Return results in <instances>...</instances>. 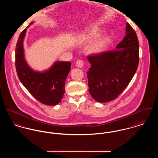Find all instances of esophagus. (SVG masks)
I'll list each match as a JSON object with an SVG mask.
<instances>
[{
    "label": "esophagus",
    "instance_id": "34e87169",
    "mask_svg": "<svg viewBox=\"0 0 158 158\" xmlns=\"http://www.w3.org/2000/svg\"><path fill=\"white\" fill-rule=\"evenodd\" d=\"M75 64H76V66H77V67L80 68H82L84 66L85 63H84V61H83V60H78V61L76 62Z\"/></svg>",
    "mask_w": 158,
    "mask_h": 158
}]
</instances>
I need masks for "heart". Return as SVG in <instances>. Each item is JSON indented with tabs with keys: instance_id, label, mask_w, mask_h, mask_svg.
Listing matches in <instances>:
<instances>
[{
	"instance_id": "heart-1",
	"label": "heart",
	"mask_w": 158,
	"mask_h": 158,
	"mask_svg": "<svg viewBox=\"0 0 158 158\" xmlns=\"http://www.w3.org/2000/svg\"><path fill=\"white\" fill-rule=\"evenodd\" d=\"M100 32L97 29H92L86 34V37L90 39H95L100 36ZM111 42V39L107 36H104L92 44L87 49L89 53L97 54L102 52Z\"/></svg>"
}]
</instances>
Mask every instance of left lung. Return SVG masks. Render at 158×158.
<instances>
[{"mask_svg": "<svg viewBox=\"0 0 158 158\" xmlns=\"http://www.w3.org/2000/svg\"><path fill=\"white\" fill-rule=\"evenodd\" d=\"M89 91L100 102L116 99L129 85L139 64V42L128 23L126 35L116 49L87 56Z\"/></svg>", "mask_w": 158, "mask_h": 158, "instance_id": "8db88e82", "label": "left lung"}]
</instances>
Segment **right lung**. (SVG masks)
<instances>
[{
	"mask_svg": "<svg viewBox=\"0 0 158 158\" xmlns=\"http://www.w3.org/2000/svg\"><path fill=\"white\" fill-rule=\"evenodd\" d=\"M26 31L27 29L22 31L16 44L15 64L18 77L36 100L45 105H57L64 94L65 81L71 70V63L69 61H56L44 72L33 71L24 58L23 41Z\"/></svg>",
	"mask_w": 158,
	"mask_h": 158,
	"instance_id": "add662e5",
	"label": "right lung"
}]
</instances>
